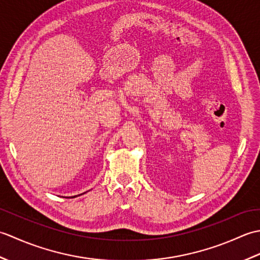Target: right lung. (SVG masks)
Returning <instances> with one entry per match:
<instances>
[{"instance_id": "right-lung-1", "label": "right lung", "mask_w": 260, "mask_h": 260, "mask_svg": "<svg viewBox=\"0 0 260 260\" xmlns=\"http://www.w3.org/2000/svg\"><path fill=\"white\" fill-rule=\"evenodd\" d=\"M71 198H75V197H71Z\"/></svg>"}]
</instances>
